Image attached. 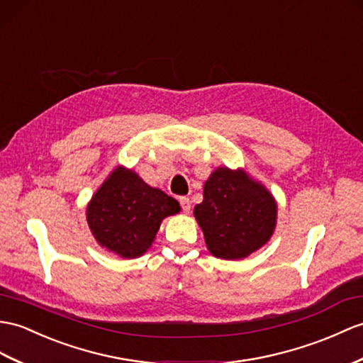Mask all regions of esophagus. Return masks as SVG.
I'll use <instances>...</instances> for the list:
<instances>
[{"instance_id": "esophagus-1", "label": "esophagus", "mask_w": 363, "mask_h": 363, "mask_svg": "<svg viewBox=\"0 0 363 363\" xmlns=\"http://www.w3.org/2000/svg\"><path fill=\"white\" fill-rule=\"evenodd\" d=\"M179 202H181V207H182V210H184V213H189V212H190V208H191V202H190V199H189V198H185V196H182V198H179Z\"/></svg>"}]
</instances>
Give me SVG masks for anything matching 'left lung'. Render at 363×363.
Returning <instances> with one entry per match:
<instances>
[{
  "instance_id": "obj_1",
  "label": "left lung",
  "mask_w": 363,
  "mask_h": 363,
  "mask_svg": "<svg viewBox=\"0 0 363 363\" xmlns=\"http://www.w3.org/2000/svg\"><path fill=\"white\" fill-rule=\"evenodd\" d=\"M202 198L193 215L208 252L216 258H246L267 244L275 232L277 201L244 168L216 167L204 184Z\"/></svg>"
}]
</instances>
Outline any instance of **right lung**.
Returning <instances> with one entry per match:
<instances>
[{
    "mask_svg": "<svg viewBox=\"0 0 363 363\" xmlns=\"http://www.w3.org/2000/svg\"><path fill=\"white\" fill-rule=\"evenodd\" d=\"M179 212L174 198L151 187L133 168L117 165L89 199L86 221L100 247L131 259L151 247L167 216Z\"/></svg>",
    "mask_w": 363,
    "mask_h": 363,
    "instance_id": "add662e5",
    "label": "right lung"
}]
</instances>
